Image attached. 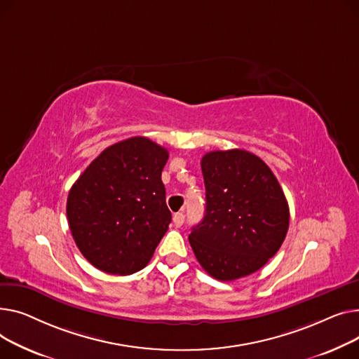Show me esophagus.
<instances>
[{
    "mask_svg": "<svg viewBox=\"0 0 359 359\" xmlns=\"http://www.w3.org/2000/svg\"><path fill=\"white\" fill-rule=\"evenodd\" d=\"M184 219H185L184 213H175V215H174V217H172L175 227H181V226H182V223H184Z\"/></svg>",
    "mask_w": 359,
    "mask_h": 359,
    "instance_id": "esophagus-1",
    "label": "esophagus"
}]
</instances>
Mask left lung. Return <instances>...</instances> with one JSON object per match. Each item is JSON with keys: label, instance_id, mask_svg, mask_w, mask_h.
<instances>
[{"label": "left lung", "instance_id": "left-lung-1", "mask_svg": "<svg viewBox=\"0 0 359 359\" xmlns=\"http://www.w3.org/2000/svg\"><path fill=\"white\" fill-rule=\"evenodd\" d=\"M205 215L188 236L200 265L219 281L261 269L281 248L288 203L269 166L243 149L208 152L201 159Z\"/></svg>", "mask_w": 359, "mask_h": 359}]
</instances>
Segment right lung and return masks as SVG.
Masks as SVG:
<instances>
[{
    "instance_id": "add662e5",
    "label": "right lung",
    "mask_w": 359,
    "mask_h": 359,
    "mask_svg": "<svg viewBox=\"0 0 359 359\" xmlns=\"http://www.w3.org/2000/svg\"><path fill=\"white\" fill-rule=\"evenodd\" d=\"M168 151L136 136L104 149L72 185L67 216L86 259L113 276L143 269L171 223L161 180Z\"/></svg>"
}]
</instances>
